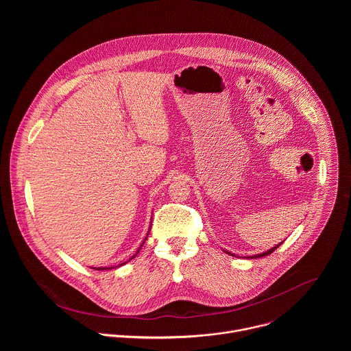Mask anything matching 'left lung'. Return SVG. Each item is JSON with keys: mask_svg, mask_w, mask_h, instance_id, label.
Here are the masks:
<instances>
[{"mask_svg": "<svg viewBox=\"0 0 351 351\" xmlns=\"http://www.w3.org/2000/svg\"><path fill=\"white\" fill-rule=\"evenodd\" d=\"M281 245H282V242H281V243H280V245H277V246H276V247H273V249H270V250H267V251H266V252H262V254H258V255H252V256H251V258H261V256H265V255H269V254H271V252H273V251L276 250V249H277V247H280V246H281ZM231 255H232V254H231Z\"/></svg>", "mask_w": 351, "mask_h": 351, "instance_id": "1", "label": "left lung"}]
</instances>
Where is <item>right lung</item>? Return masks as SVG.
<instances>
[{
	"label": "right lung",
	"instance_id": "right-lung-1",
	"mask_svg": "<svg viewBox=\"0 0 351 351\" xmlns=\"http://www.w3.org/2000/svg\"><path fill=\"white\" fill-rule=\"evenodd\" d=\"M93 269H95V267H93ZM96 269H97V270H105V267H96ZM106 269H108V267H106ZM110 269H112V267H110Z\"/></svg>",
	"mask_w": 351,
	"mask_h": 351
}]
</instances>
